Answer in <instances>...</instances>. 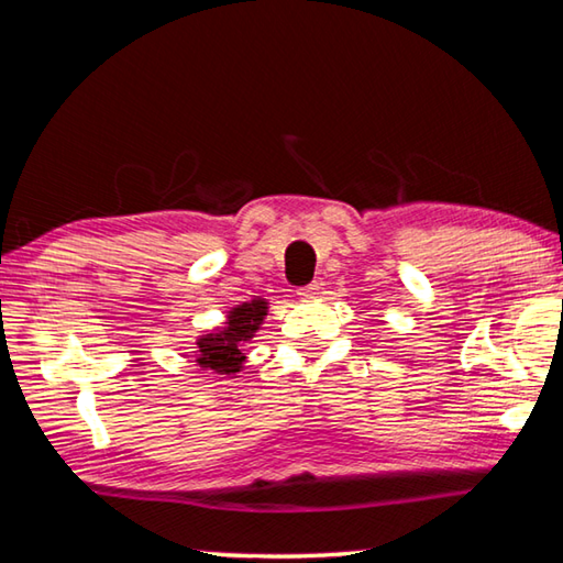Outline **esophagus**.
<instances>
[{
    "label": "esophagus",
    "instance_id": "obj_1",
    "mask_svg": "<svg viewBox=\"0 0 563 563\" xmlns=\"http://www.w3.org/2000/svg\"><path fill=\"white\" fill-rule=\"evenodd\" d=\"M298 295H300L302 300H312V298H317V295H320V285H317V283L302 285V288L298 290Z\"/></svg>",
    "mask_w": 563,
    "mask_h": 563
}]
</instances>
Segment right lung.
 Returning <instances> with one entry per match:
<instances>
[{
    "mask_svg": "<svg viewBox=\"0 0 563 563\" xmlns=\"http://www.w3.org/2000/svg\"><path fill=\"white\" fill-rule=\"evenodd\" d=\"M265 300L243 302L241 308L231 310L229 322L217 334H203L199 344V364L203 369H213V374H236L241 372L243 344H246L253 332L258 330L265 314Z\"/></svg>",
    "mask_w": 563,
    "mask_h": 563,
    "instance_id": "right-lung-1",
    "label": "right lung"
}]
</instances>
